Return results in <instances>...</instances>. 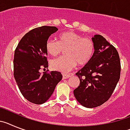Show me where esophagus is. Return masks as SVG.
<instances>
[{
  "mask_svg": "<svg viewBox=\"0 0 130 130\" xmlns=\"http://www.w3.org/2000/svg\"><path fill=\"white\" fill-rule=\"evenodd\" d=\"M71 76L70 74H63V79H67L69 78Z\"/></svg>",
  "mask_w": 130,
  "mask_h": 130,
  "instance_id": "esophagus-1",
  "label": "esophagus"
}]
</instances>
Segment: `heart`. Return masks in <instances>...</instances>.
<instances>
[{
  "label": "heart",
  "mask_w": 130,
  "mask_h": 130,
  "mask_svg": "<svg viewBox=\"0 0 130 130\" xmlns=\"http://www.w3.org/2000/svg\"><path fill=\"white\" fill-rule=\"evenodd\" d=\"M59 41L48 39L46 42V50L52 56L56 57L67 50L65 57L53 59L50 63L53 69L61 73H68L77 65H86L94 54L93 40L83 37L73 31L64 32L59 35Z\"/></svg>",
  "instance_id": "1"
}]
</instances>
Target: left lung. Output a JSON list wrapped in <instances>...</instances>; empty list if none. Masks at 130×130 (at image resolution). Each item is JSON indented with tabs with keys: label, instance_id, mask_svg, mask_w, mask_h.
I'll list each match as a JSON object with an SVG mask.
<instances>
[{
	"label": "left lung",
	"instance_id": "8db88e82",
	"mask_svg": "<svg viewBox=\"0 0 130 130\" xmlns=\"http://www.w3.org/2000/svg\"><path fill=\"white\" fill-rule=\"evenodd\" d=\"M94 54L92 59L76 75L80 84L73 91L80 104L94 108L111 96L120 76V61L117 49L100 35L92 38Z\"/></svg>",
	"mask_w": 130,
	"mask_h": 130
}]
</instances>
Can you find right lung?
<instances>
[{"label": "right lung", "mask_w": 130, "mask_h": 130, "mask_svg": "<svg viewBox=\"0 0 130 130\" xmlns=\"http://www.w3.org/2000/svg\"><path fill=\"white\" fill-rule=\"evenodd\" d=\"M57 30L51 26L32 29L23 36L15 50L13 76L23 97L35 104H42L49 99L62 79L60 72L40 73V69L48 67L46 41Z\"/></svg>", "instance_id": "obj_1"}]
</instances>
